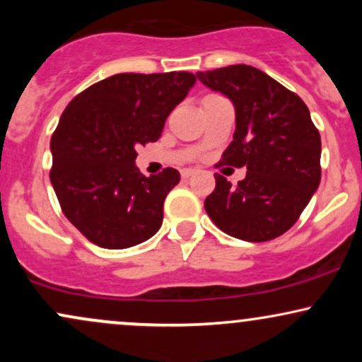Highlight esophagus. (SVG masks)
I'll use <instances>...</instances> for the list:
<instances>
[{"label": "esophagus", "instance_id": "34e87169", "mask_svg": "<svg viewBox=\"0 0 362 362\" xmlns=\"http://www.w3.org/2000/svg\"><path fill=\"white\" fill-rule=\"evenodd\" d=\"M195 173V170H192V168H187V170H182V178H184V180H187V178H190Z\"/></svg>", "mask_w": 362, "mask_h": 362}]
</instances>
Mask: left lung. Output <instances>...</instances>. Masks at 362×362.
<instances>
[{
  "label": "left lung",
  "instance_id": "left-lung-1",
  "mask_svg": "<svg viewBox=\"0 0 362 362\" xmlns=\"http://www.w3.org/2000/svg\"><path fill=\"white\" fill-rule=\"evenodd\" d=\"M195 76L235 107L233 141L221 163L247 167V177L236 187L216 173L206 213L238 240L277 238L298 221L322 178V139L308 107L253 66L233 64Z\"/></svg>",
  "mask_w": 362,
  "mask_h": 362
}]
</instances>
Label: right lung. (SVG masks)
Masks as SVG:
<instances>
[{
    "mask_svg": "<svg viewBox=\"0 0 362 362\" xmlns=\"http://www.w3.org/2000/svg\"><path fill=\"white\" fill-rule=\"evenodd\" d=\"M195 85L192 73H120L95 83L62 112L51 139V184L62 213L91 243L110 250L146 242L163 223L175 168L144 177L136 148L161 136Z\"/></svg>",
    "mask_w": 362,
    "mask_h": 362,
    "instance_id": "obj_1",
    "label": "right lung"
}]
</instances>
